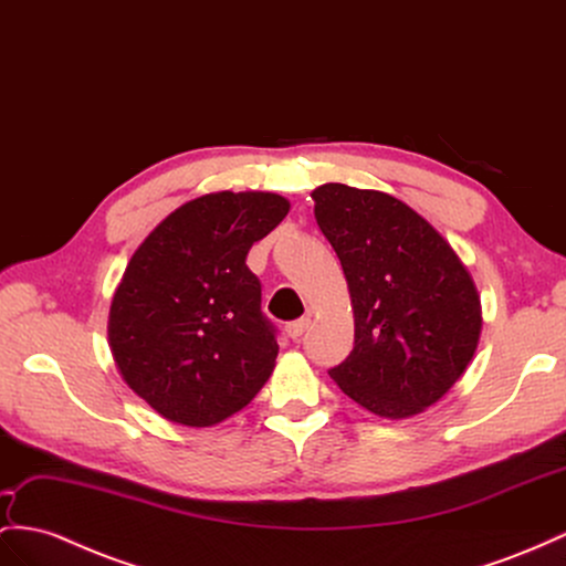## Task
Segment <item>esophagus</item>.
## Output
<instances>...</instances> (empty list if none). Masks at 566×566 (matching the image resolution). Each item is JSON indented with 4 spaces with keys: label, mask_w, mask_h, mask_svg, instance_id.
I'll return each mask as SVG.
<instances>
[{
    "label": "esophagus",
    "mask_w": 566,
    "mask_h": 566,
    "mask_svg": "<svg viewBox=\"0 0 566 566\" xmlns=\"http://www.w3.org/2000/svg\"><path fill=\"white\" fill-rule=\"evenodd\" d=\"M308 325H311L308 317H301V321H294V323L286 325V335L292 337V339H298V337L303 335V332L308 329Z\"/></svg>",
    "instance_id": "obj_1"
}]
</instances>
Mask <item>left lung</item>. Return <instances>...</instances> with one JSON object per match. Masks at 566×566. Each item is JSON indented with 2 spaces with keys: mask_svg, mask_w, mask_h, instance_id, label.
<instances>
[{
  "mask_svg": "<svg viewBox=\"0 0 566 566\" xmlns=\"http://www.w3.org/2000/svg\"><path fill=\"white\" fill-rule=\"evenodd\" d=\"M311 198L354 308V349L329 378L380 418L423 413L461 378L481 339L471 272L440 231L395 196L323 184Z\"/></svg>",
  "mask_w": 566,
  "mask_h": 566,
  "instance_id": "8db88e82",
  "label": "left lung"
}]
</instances>
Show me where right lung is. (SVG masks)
<instances>
[{
	"label": "right lung",
	"instance_id": "add662e5",
	"mask_svg": "<svg viewBox=\"0 0 566 566\" xmlns=\"http://www.w3.org/2000/svg\"><path fill=\"white\" fill-rule=\"evenodd\" d=\"M286 212L280 193L200 196L128 260L109 306V349L124 382L167 421L217 426L268 382L280 346L245 255Z\"/></svg>",
	"mask_w": 566,
	"mask_h": 566
}]
</instances>
